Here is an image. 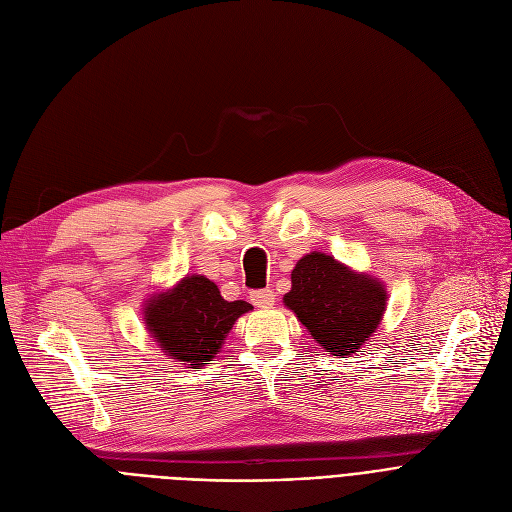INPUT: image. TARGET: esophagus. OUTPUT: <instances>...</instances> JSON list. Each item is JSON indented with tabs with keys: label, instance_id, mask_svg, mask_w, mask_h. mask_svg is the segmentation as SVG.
<instances>
[{
	"label": "esophagus",
	"instance_id": "1",
	"mask_svg": "<svg viewBox=\"0 0 512 512\" xmlns=\"http://www.w3.org/2000/svg\"><path fill=\"white\" fill-rule=\"evenodd\" d=\"M251 303H253L255 307L267 309V307H272V305L276 303V294H274V290H270V288L253 290V292H251Z\"/></svg>",
	"mask_w": 512,
	"mask_h": 512
}]
</instances>
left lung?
Wrapping results in <instances>:
<instances>
[{
  "label": "left lung",
  "mask_w": 512,
  "mask_h": 512,
  "mask_svg": "<svg viewBox=\"0 0 512 512\" xmlns=\"http://www.w3.org/2000/svg\"><path fill=\"white\" fill-rule=\"evenodd\" d=\"M284 303L321 348L344 359L359 353L378 328L386 290L380 282L346 270L330 255L311 253L292 270V288Z\"/></svg>",
  "instance_id": "8db88e82"
}]
</instances>
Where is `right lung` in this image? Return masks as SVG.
Segmentation results:
<instances>
[{"mask_svg": "<svg viewBox=\"0 0 512 512\" xmlns=\"http://www.w3.org/2000/svg\"><path fill=\"white\" fill-rule=\"evenodd\" d=\"M249 309L245 301H226L211 280L188 276L149 303L145 321L161 351L199 369L220 353L234 321Z\"/></svg>", "mask_w": 512, "mask_h": 512, "instance_id": "right-lung-1", "label": "right lung"}]
</instances>
